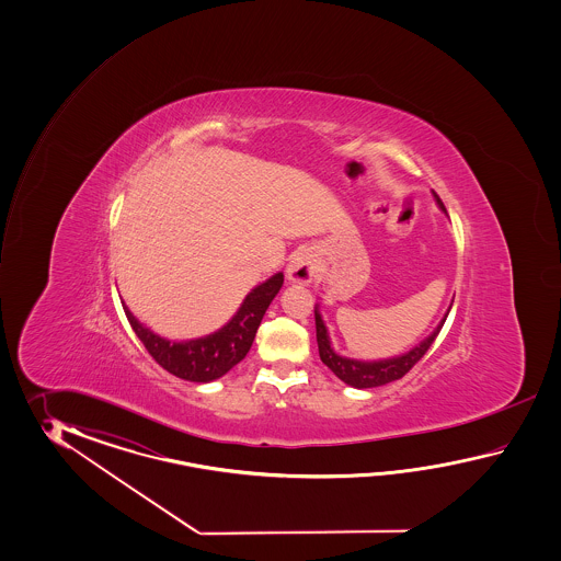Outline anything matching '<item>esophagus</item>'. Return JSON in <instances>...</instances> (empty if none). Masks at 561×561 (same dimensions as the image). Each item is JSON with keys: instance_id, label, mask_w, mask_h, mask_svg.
<instances>
[{"instance_id": "34e87169", "label": "esophagus", "mask_w": 561, "mask_h": 561, "mask_svg": "<svg viewBox=\"0 0 561 561\" xmlns=\"http://www.w3.org/2000/svg\"><path fill=\"white\" fill-rule=\"evenodd\" d=\"M314 273H317V266L309 252H297L286 266V278L298 285H309Z\"/></svg>"}]
</instances>
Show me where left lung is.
<instances>
[{
    "label": "left lung",
    "instance_id": "left-lung-1",
    "mask_svg": "<svg viewBox=\"0 0 561 561\" xmlns=\"http://www.w3.org/2000/svg\"><path fill=\"white\" fill-rule=\"evenodd\" d=\"M433 196H435V201L439 204V208H442L443 213H447V210H445V206H443L442 198H439V194H437V192H433ZM449 310H451V307H449ZM447 314H449V312H447ZM447 314H445V319H447ZM445 319L439 322V327L433 331L431 336H427L421 345L415 346V348H411V351L405 353V355H401V357L385 358V360L365 363V360L341 357V355H336V353H334L333 346H331V341H329L327 327H324V322H322L321 314H319V310H314V324H317L319 355H321L322 363H324L329 369L333 370L334 375H336L341 381H345L346 385L357 387V389L381 387V385H387V382L397 381V379L405 377L407 373L417 365L421 357L430 351V346L433 345V341L437 339V334L442 331Z\"/></svg>",
    "mask_w": 561,
    "mask_h": 561
}]
</instances>
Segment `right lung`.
<instances>
[{
	"instance_id": "add662e5",
	"label": "right lung",
	"mask_w": 561,
	"mask_h": 561,
	"mask_svg": "<svg viewBox=\"0 0 561 561\" xmlns=\"http://www.w3.org/2000/svg\"><path fill=\"white\" fill-rule=\"evenodd\" d=\"M283 283H285L283 273L271 276L263 285L252 288V293L244 298L239 312L220 331L203 339L184 341V343H172L158 336L150 329H146L142 322H138L126 305L122 307L134 333L138 334L146 351L162 369H167L168 373L176 375L184 381L208 382L227 375L228 370L247 357V353L251 351L254 334L263 321L264 312L273 302L276 293L280 290Z\"/></svg>"
}]
</instances>
